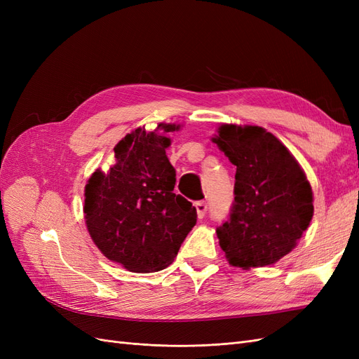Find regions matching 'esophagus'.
<instances>
[{
	"label": "esophagus",
	"mask_w": 359,
	"mask_h": 359,
	"mask_svg": "<svg viewBox=\"0 0 359 359\" xmlns=\"http://www.w3.org/2000/svg\"><path fill=\"white\" fill-rule=\"evenodd\" d=\"M194 208H196V212H198V217L199 219H203L206 211H208V203L203 202V201H199V202H194Z\"/></svg>",
	"instance_id": "34e87169"
}]
</instances>
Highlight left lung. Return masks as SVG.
Here are the masks:
<instances>
[{
	"instance_id": "obj_1",
	"label": "left lung",
	"mask_w": 359,
	"mask_h": 359,
	"mask_svg": "<svg viewBox=\"0 0 359 359\" xmlns=\"http://www.w3.org/2000/svg\"><path fill=\"white\" fill-rule=\"evenodd\" d=\"M212 142L236 166L235 199L217 236L233 266L276 264L313 217L310 184L287 148L257 126L223 124Z\"/></svg>"
}]
</instances>
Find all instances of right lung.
Masks as SVG:
<instances>
[{
  "mask_svg": "<svg viewBox=\"0 0 359 359\" xmlns=\"http://www.w3.org/2000/svg\"><path fill=\"white\" fill-rule=\"evenodd\" d=\"M163 133L178 127L158 124ZM170 139L136 128L115 147L116 165L95 170L85 187V219L94 244L133 273L170 265L191 227L196 208L173 193L177 172L166 156Z\"/></svg>",
  "mask_w": 359,
  "mask_h": 359,
  "instance_id": "1",
  "label": "right lung"
}]
</instances>
